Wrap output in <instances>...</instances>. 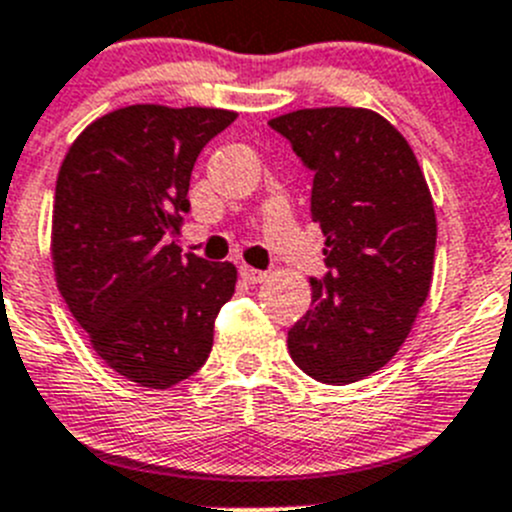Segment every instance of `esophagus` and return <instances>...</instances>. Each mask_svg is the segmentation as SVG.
Returning <instances> with one entry per match:
<instances>
[{"label": "esophagus", "instance_id": "1", "mask_svg": "<svg viewBox=\"0 0 512 512\" xmlns=\"http://www.w3.org/2000/svg\"><path fill=\"white\" fill-rule=\"evenodd\" d=\"M240 275H242V278H245V283H250V285L262 283V280L267 278V272L255 270V267H250V265H242L240 267Z\"/></svg>", "mask_w": 512, "mask_h": 512}]
</instances>
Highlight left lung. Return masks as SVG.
<instances>
[{
	"label": "left lung",
	"instance_id": "left-lung-1",
	"mask_svg": "<svg viewBox=\"0 0 512 512\" xmlns=\"http://www.w3.org/2000/svg\"><path fill=\"white\" fill-rule=\"evenodd\" d=\"M313 171L310 214L326 237V278L288 331L295 364L353 384L407 341L432 285L437 217L407 138L369 108H303L272 118Z\"/></svg>",
	"mask_w": 512,
	"mask_h": 512
}]
</instances>
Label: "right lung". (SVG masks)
Wrapping results in <instances>:
<instances>
[{
    "label": "right lung",
    "mask_w": 512,
    "mask_h": 512,
    "mask_svg": "<svg viewBox=\"0 0 512 512\" xmlns=\"http://www.w3.org/2000/svg\"><path fill=\"white\" fill-rule=\"evenodd\" d=\"M237 118L222 108L128 105L90 123L52 202L57 290L95 353L123 379L169 389L204 366L237 267L181 255L202 148Z\"/></svg>",
    "instance_id": "right-lung-1"
}]
</instances>
